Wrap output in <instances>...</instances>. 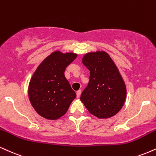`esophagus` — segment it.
<instances>
[{
	"mask_svg": "<svg viewBox=\"0 0 156 156\" xmlns=\"http://www.w3.org/2000/svg\"><path fill=\"white\" fill-rule=\"evenodd\" d=\"M80 94H81V90H78V91H77L76 92V95H77V97H80Z\"/></svg>",
	"mask_w": 156,
	"mask_h": 156,
	"instance_id": "1",
	"label": "esophagus"
}]
</instances>
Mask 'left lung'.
Wrapping results in <instances>:
<instances>
[{"label":"left lung","instance_id":"obj_1","mask_svg":"<svg viewBox=\"0 0 156 156\" xmlns=\"http://www.w3.org/2000/svg\"><path fill=\"white\" fill-rule=\"evenodd\" d=\"M82 62L90 71L89 82L81 94L80 101L99 119H108L122 108L126 88L119 69L105 51L90 52Z\"/></svg>","mask_w":156,"mask_h":156}]
</instances>
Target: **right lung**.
<instances>
[{
    "label": "right lung",
    "mask_w": 156,
    "mask_h": 156,
    "mask_svg": "<svg viewBox=\"0 0 156 156\" xmlns=\"http://www.w3.org/2000/svg\"><path fill=\"white\" fill-rule=\"evenodd\" d=\"M77 57L74 53L57 51L40 64L28 88L30 103L41 116L57 120L65 115L76 94L65 76L66 67Z\"/></svg>",
    "instance_id": "add662e5"
}]
</instances>
